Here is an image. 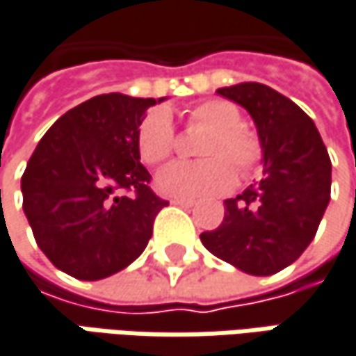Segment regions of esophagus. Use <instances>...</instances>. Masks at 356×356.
Masks as SVG:
<instances>
[{
	"label": "esophagus",
	"mask_w": 356,
	"mask_h": 356,
	"mask_svg": "<svg viewBox=\"0 0 356 356\" xmlns=\"http://www.w3.org/2000/svg\"><path fill=\"white\" fill-rule=\"evenodd\" d=\"M171 203H175V205H179V207H193V199H183V197H175L171 199Z\"/></svg>",
	"instance_id": "34e87169"
}]
</instances>
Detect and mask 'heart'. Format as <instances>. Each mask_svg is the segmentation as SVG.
I'll use <instances>...</instances> for the list:
<instances>
[{
  "label": "heart",
  "instance_id": "obj_1",
  "mask_svg": "<svg viewBox=\"0 0 356 356\" xmlns=\"http://www.w3.org/2000/svg\"><path fill=\"white\" fill-rule=\"evenodd\" d=\"M187 127L209 131L199 155L205 161L177 163L161 171L157 187L175 197L223 195L236 185V171L250 179L261 167L264 145L254 131L243 127L240 108L229 100H205L187 113ZM140 159L161 165L173 157L177 138L169 111L155 108L145 116L136 136Z\"/></svg>",
  "mask_w": 356,
  "mask_h": 356
}]
</instances>
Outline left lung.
<instances>
[{"label":"left lung","instance_id":"1","mask_svg":"<svg viewBox=\"0 0 356 356\" xmlns=\"http://www.w3.org/2000/svg\"><path fill=\"white\" fill-rule=\"evenodd\" d=\"M243 106L264 145V177L225 199L218 229L201 243L220 260L254 276H270L296 261L314 240L330 201V159L312 118L260 82L220 88Z\"/></svg>","mask_w":356,"mask_h":356}]
</instances>
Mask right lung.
<instances>
[{"label":"right lung","instance_id":"1","mask_svg":"<svg viewBox=\"0 0 356 356\" xmlns=\"http://www.w3.org/2000/svg\"><path fill=\"white\" fill-rule=\"evenodd\" d=\"M161 100L95 96L60 116L38 143L22 177L24 213L58 270L102 280L147 248L169 201L149 187L136 136L147 108Z\"/></svg>","mask_w":356,"mask_h":356}]
</instances>
